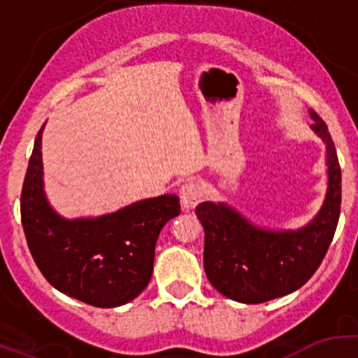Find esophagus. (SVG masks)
<instances>
[{
    "label": "esophagus",
    "instance_id": "1",
    "mask_svg": "<svg viewBox=\"0 0 358 358\" xmlns=\"http://www.w3.org/2000/svg\"><path fill=\"white\" fill-rule=\"evenodd\" d=\"M204 187L199 180H187L180 189V199H182L183 208L192 209L204 199Z\"/></svg>",
    "mask_w": 358,
    "mask_h": 358
}]
</instances>
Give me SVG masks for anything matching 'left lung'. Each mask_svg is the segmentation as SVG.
I'll use <instances>...</instances> for the list:
<instances>
[{"label": "left lung", "mask_w": 358, "mask_h": 358, "mask_svg": "<svg viewBox=\"0 0 358 358\" xmlns=\"http://www.w3.org/2000/svg\"><path fill=\"white\" fill-rule=\"evenodd\" d=\"M312 128L326 142L329 185L312 223L292 232L252 227L223 204L202 202L196 215L204 229V270L216 291L241 303H265L299 289L329 249L341 209V168L327 124L315 110Z\"/></svg>", "instance_id": "left-lung-1"}]
</instances>
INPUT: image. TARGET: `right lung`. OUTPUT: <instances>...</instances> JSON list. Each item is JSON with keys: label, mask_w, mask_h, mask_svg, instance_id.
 <instances>
[{"label": "right lung", "mask_w": 358, "mask_h": 358, "mask_svg": "<svg viewBox=\"0 0 358 358\" xmlns=\"http://www.w3.org/2000/svg\"><path fill=\"white\" fill-rule=\"evenodd\" d=\"M41 131L25 171L20 218L32 259L55 289L99 308L131 301L149 284L162 227L180 215L176 196L138 201L95 220L60 218L43 192Z\"/></svg>", "instance_id": "obj_1"}]
</instances>
